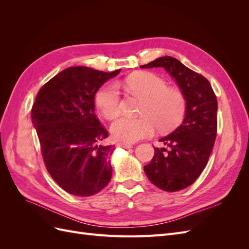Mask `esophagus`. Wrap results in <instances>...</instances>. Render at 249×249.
Listing matches in <instances>:
<instances>
[{
	"label": "esophagus",
	"mask_w": 249,
	"mask_h": 249,
	"mask_svg": "<svg viewBox=\"0 0 249 249\" xmlns=\"http://www.w3.org/2000/svg\"><path fill=\"white\" fill-rule=\"evenodd\" d=\"M117 145L122 146V147H124V148H129V147L133 146L132 143H127V142H118Z\"/></svg>",
	"instance_id": "esophagus-1"
}]
</instances>
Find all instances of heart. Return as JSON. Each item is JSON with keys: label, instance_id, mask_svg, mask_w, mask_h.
Returning a JSON list of instances; mask_svg holds the SVG:
<instances>
[{"label": "heart", "instance_id": "1", "mask_svg": "<svg viewBox=\"0 0 249 249\" xmlns=\"http://www.w3.org/2000/svg\"><path fill=\"white\" fill-rule=\"evenodd\" d=\"M122 85L127 91L143 99L138 117L123 116L111 124V132L116 139L135 142L153 135L156 125L160 131H168L182 122L187 100L182 90L168 87L167 82L153 72L130 74ZM95 103L102 114L115 118L120 112V91L116 83H107L95 94Z\"/></svg>", "mask_w": 249, "mask_h": 249}]
</instances>
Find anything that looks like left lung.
Masks as SVG:
<instances>
[{
  "mask_svg": "<svg viewBox=\"0 0 249 249\" xmlns=\"http://www.w3.org/2000/svg\"><path fill=\"white\" fill-rule=\"evenodd\" d=\"M140 67H164L186 96L183 124L160 139L165 147H155L152 161L144 166L148 179L160 189H185L200 176L213 150L217 135L216 94L205 77L176 58L161 57Z\"/></svg>",
  "mask_w": 249,
  "mask_h": 249,
  "instance_id": "obj_1",
  "label": "left lung"
}]
</instances>
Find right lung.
Masks as SVG:
<instances>
[{"mask_svg":"<svg viewBox=\"0 0 249 249\" xmlns=\"http://www.w3.org/2000/svg\"><path fill=\"white\" fill-rule=\"evenodd\" d=\"M119 71L70 67L40 88L32 106L46 168L64 191L77 196L99 193L111 180L114 148L103 144L109 133L94 113V95Z\"/></svg>","mask_w":249,"mask_h":249,"instance_id":"obj_1","label":"right lung"}]
</instances>
